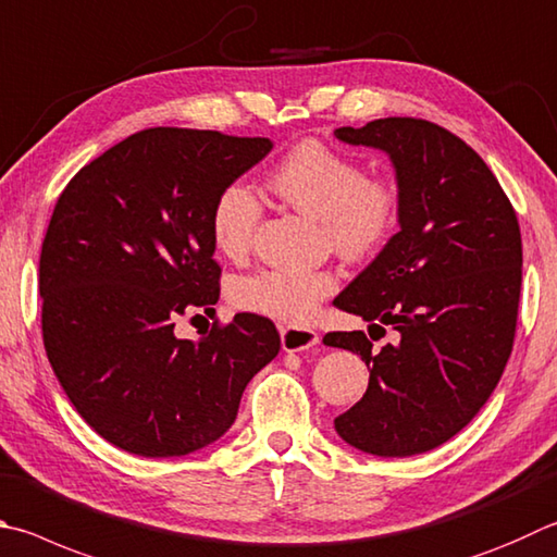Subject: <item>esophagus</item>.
Returning a JSON list of instances; mask_svg holds the SVG:
<instances>
[{
  "mask_svg": "<svg viewBox=\"0 0 557 557\" xmlns=\"http://www.w3.org/2000/svg\"><path fill=\"white\" fill-rule=\"evenodd\" d=\"M280 338H282V348L287 352H297V350H309L317 346L319 333L305 326H282Z\"/></svg>",
  "mask_w": 557,
  "mask_h": 557,
  "instance_id": "34e87169",
  "label": "esophagus"
}]
</instances>
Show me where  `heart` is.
Wrapping results in <instances>:
<instances>
[{"mask_svg": "<svg viewBox=\"0 0 557 557\" xmlns=\"http://www.w3.org/2000/svg\"><path fill=\"white\" fill-rule=\"evenodd\" d=\"M268 187L301 214L319 219L321 240L348 260H366L389 244L399 224L397 182L366 175L356 158L319 138L292 146L270 170ZM262 221V205L244 182H228L209 209L211 244L228 260H244ZM338 289L329 268H270L238 277L231 301L240 311L285 323H307L326 297Z\"/></svg>", "mask_w": 557, "mask_h": 557, "instance_id": "heart-1", "label": "heart"}]
</instances>
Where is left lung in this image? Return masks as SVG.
<instances>
[{"instance_id":"8db88e82","label":"left lung","mask_w":557,"mask_h":557,"mask_svg":"<svg viewBox=\"0 0 557 557\" xmlns=\"http://www.w3.org/2000/svg\"><path fill=\"white\" fill-rule=\"evenodd\" d=\"M336 136L389 153L401 231L333 299L370 323V337L398 331L382 349L366 331L323 336L370 368L368 392L333 423L358 450L407 458L462 431L497 387L517 333L519 219L487 163L448 128L389 116Z\"/></svg>"}]
</instances>
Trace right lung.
<instances>
[{
    "label": "right lung",
    "instance_id": "add662e5",
    "mask_svg": "<svg viewBox=\"0 0 557 557\" xmlns=\"http://www.w3.org/2000/svg\"><path fill=\"white\" fill-rule=\"evenodd\" d=\"M270 148V138L146 128L58 197L38 268L46 356L79 417L116 448L173 458L209 446L277 356L275 323L258 313L216 319L199 341L175 336L182 317L219 299L211 201Z\"/></svg>",
    "mask_w": 557,
    "mask_h": 557
}]
</instances>
